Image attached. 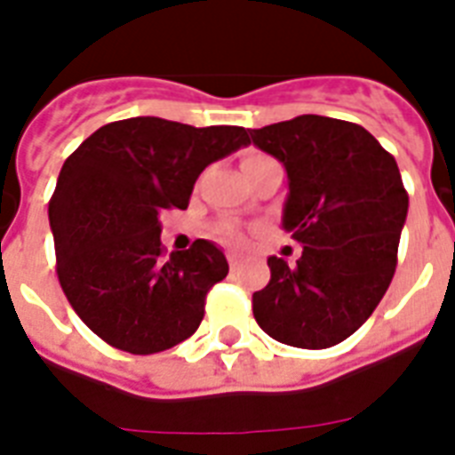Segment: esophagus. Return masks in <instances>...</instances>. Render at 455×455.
<instances>
[{
  "instance_id": "esophagus-1",
  "label": "esophagus",
  "mask_w": 455,
  "mask_h": 455,
  "mask_svg": "<svg viewBox=\"0 0 455 455\" xmlns=\"http://www.w3.org/2000/svg\"><path fill=\"white\" fill-rule=\"evenodd\" d=\"M228 267H231V271H238V267H241V259L235 255H228Z\"/></svg>"
}]
</instances>
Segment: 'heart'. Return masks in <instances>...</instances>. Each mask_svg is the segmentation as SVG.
Returning a JSON list of instances; mask_svg holds the SVG:
<instances>
[{"label":"heart","mask_w":455,"mask_h":455,"mask_svg":"<svg viewBox=\"0 0 455 455\" xmlns=\"http://www.w3.org/2000/svg\"><path fill=\"white\" fill-rule=\"evenodd\" d=\"M255 157H264V156H250V157H245V160H255ZM228 238H231V241H238V235L235 234H231Z\"/></svg>","instance_id":"heart-1"}]
</instances>
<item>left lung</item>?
Listing matches in <instances>:
<instances>
[{
  "label": "left lung",
  "mask_w": 455,
  "mask_h": 455,
  "mask_svg": "<svg viewBox=\"0 0 455 455\" xmlns=\"http://www.w3.org/2000/svg\"><path fill=\"white\" fill-rule=\"evenodd\" d=\"M248 144L288 174L281 227L302 245L295 267L267 259L271 278L252 295L269 338L325 349L356 332L396 269L409 196L396 160L361 124L299 116L250 130Z\"/></svg>",
  "instance_id": "8db88e82"
}]
</instances>
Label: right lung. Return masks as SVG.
Listing matches in <instances>:
<instances>
[{"instance_id":"right-lung-1","label":"right lung","mask_w":455,"mask_h":455,"mask_svg":"<svg viewBox=\"0 0 455 455\" xmlns=\"http://www.w3.org/2000/svg\"><path fill=\"white\" fill-rule=\"evenodd\" d=\"M243 146V127L146 116L103 124L63 163L49 203L56 271L77 316L108 345L156 354L198 331L227 257L203 238L163 257L160 217L184 210L200 172Z\"/></svg>"}]
</instances>
